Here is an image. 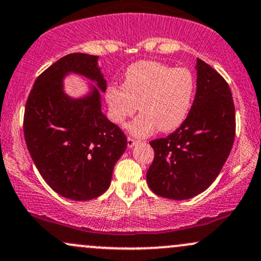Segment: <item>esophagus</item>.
Here are the masks:
<instances>
[{
  "instance_id": "1",
  "label": "esophagus",
  "mask_w": 261,
  "mask_h": 261,
  "mask_svg": "<svg viewBox=\"0 0 261 261\" xmlns=\"http://www.w3.org/2000/svg\"><path fill=\"white\" fill-rule=\"evenodd\" d=\"M137 143V141L135 139H131V137H127V147L128 148H133L135 145Z\"/></svg>"
}]
</instances>
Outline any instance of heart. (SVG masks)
Here are the masks:
<instances>
[{"mask_svg":"<svg viewBox=\"0 0 261 261\" xmlns=\"http://www.w3.org/2000/svg\"><path fill=\"white\" fill-rule=\"evenodd\" d=\"M196 91L189 68H174L157 61H139L125 71L122 87L109 86L106 99L110 119L124 126L137 110L141 114L128 126L131 135L145 137L155 130H176L188 118Z\"/></svg>","mask_w":261,"mask_h":261,"instance_id":"1","label":"heart"}]
</instances>
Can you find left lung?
Segmentation results:
<instances>
[{
    "label": "left lung",
    "instance_id": "8db88e82",
    "mask_svg": "<svg viewBox=\"0 0 261 261\" xmlns=\"http://www.w3.org/2000/svg\"><path fill=\"white\" fill-rule=\"evenodd\" d=\"M196 94L188 118L166 139L149 142L154 160L147 184L154 194L188 200L205 191L220 174L232 149L236 113L226 81L197 59Z\"/></svg>",
    "mask_w": 261,
    "mask_h": 261
}]
</instances>
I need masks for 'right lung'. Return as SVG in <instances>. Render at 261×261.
<instances>
[{
    "instance_id": "add662e5",
    "label": "right lung",
    "mask_w": 261,
    "mask_h": 261,
    "mask_svg": "<svg viewBox=\"0 0 261 261\" xmlns=\"http://www.w3.org/2000/svg\"><path fill=\"white\" fill-rule=\"evenodd\" d=\"M98 59L82 53L61 58L38 77L25 106L24 137L35 167L54 191L76 201L107 191L127 146L120 127L101 112L107 81ZM72 73L90 81L82 97L64 92Z\"/></svg>"
}]
</instances>
